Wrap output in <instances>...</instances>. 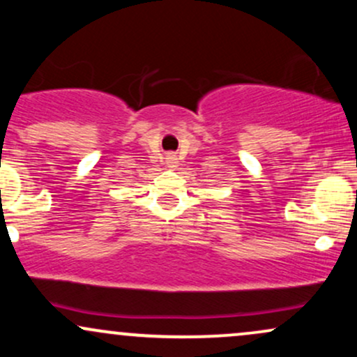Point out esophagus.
I'll use <instances>...</instances> for the list:
<instances>
[{
  "label": "esophagus",
  "mask_w": 357,
  "mask_h": 357,
  "mask_svg": "<svg viewBox=\"0 0 357 357\" xmlns=\"http://www.w3.org/2000/svg\"><path fill=\"white\" fill-rule=\"evenodd\" d=\"M166 159H167V162H171V165H176V161H178L174 155H169V158H166Z\"/></svg>",
  "instance_id": "esophagus-1"
}]
</instances>
